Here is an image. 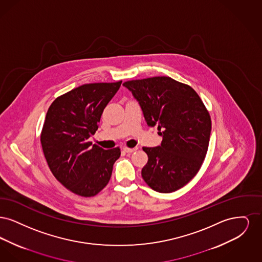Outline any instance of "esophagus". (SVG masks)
Here are the masks:
<instances>
[{"mask_svg":"<svg viewBox=\"0 0 262 262\" xmlns=\"http://www.w3.org/2000/svg\"><path fill=\"white\" fill-rule=\"evenodd\" d=\"M123 149H124V151H125V152H126V153H133V152L137 151V150L138 149V148H137V147H135V148H128V147H126V146H125V147H124Z\"/></svg>","mask_w":262,"mask_h":262,"instance_id":"1","label":"esophagus"}]
</instances>
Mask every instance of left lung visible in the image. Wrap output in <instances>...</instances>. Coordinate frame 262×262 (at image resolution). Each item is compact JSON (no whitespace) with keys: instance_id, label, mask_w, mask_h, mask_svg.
Listing matches in <instances>:
<instances>
[{"instance_id":"obj_1","label":"left lung","mask_w":262,"mask_h":262,"mask_svg":"<svg viewBox=\"0 0 262 262\" xmlns=\"http://www.w3.org/2000/svg\"><path fill=\"white\" fill-rule=\"evenodd\" d=\"M138 101L149 126L158 125L160 146L143 147L148 161L141 176L152 189L169 193L198 174L208 149L211 119L199 94L169 76L123 84Z\"/></svg>"}]
</instances>
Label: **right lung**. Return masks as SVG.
<instances>
[{
  "mask_svg": "<svg viewBox=\"0 0 262 262\" xmlns=\"http://www.w3.org/2000/svg\"><path fill=\"white\" fill-rule=\"evenodd\" d=\"M121 84L80 85L54 100L46 115L40 137L46 161L62 186L80 196H94L107 186L121 155L119 147L105 150L88 141Z\"/></svg>",
  "mask_w": 262,
  "mask_h": 262,
  "instance_id": "obj_1",
  "label": "right lung"
}]
</instances>
